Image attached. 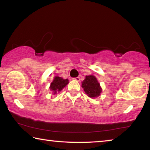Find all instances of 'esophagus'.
I'll return each mask as SVG.
<instances>
[{
    "mask_svg": "<svg viewBox=\"0 0 150 150\" xmlns=\"http://www.w3.org/2000/svg\"><path fill=\"white\" fill-rule=\"evenodd\" d=\"M73 79L75 80V81H80V78L79 77H75V78H73Z\"/></svg>",
    "mask_w": 150,
    "mask_h": 150,
    "instance_id": "34e87169",
    "label": "esophagus"
}]
</instances>
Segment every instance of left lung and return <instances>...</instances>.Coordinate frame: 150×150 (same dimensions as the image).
<instances>
[{
	"label": "left lung",
	"instance_id": "left-lung-1",
	"mask_svg": "<svg viewBox=\"0 0 150 150\" xmlns=\"http://www.w3.org/2000/svg\"><path fill=\"white\" fill-rule=\"evenodd\" d=\"M81 87L88 97L95 98L102 93L100 83L94 75H86L85 79L81 82Z\"/></svg>",
	"mask_w": 150,
	"mask_h": 150
}]
</instances>
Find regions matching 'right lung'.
Listing matches in <instances>:
<instances>
[{
    "label": "right lung",
    "mask_w": 150,
    "mask_h": 150,
    "mask_svg": "<svg viewBox=\"0 0 150 150\" xmlns=\"http://www.w3.org/2000/svg\"><path fill=\"white\" fill-rule=\"evenodd\" d=\"M69 83V80L67 79H64L62 77H59L58 76H55L54 78V80L51 83L50 86V89L52 91L53 95L57 94L62 91L63 88Z\"/></svg>",
    "instance_id": "obj_1"
}]
</instances>
